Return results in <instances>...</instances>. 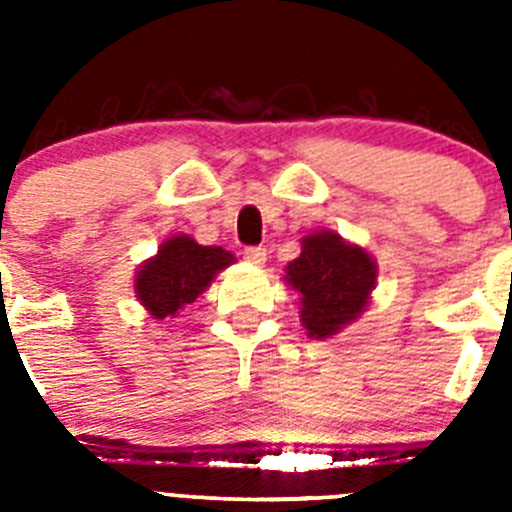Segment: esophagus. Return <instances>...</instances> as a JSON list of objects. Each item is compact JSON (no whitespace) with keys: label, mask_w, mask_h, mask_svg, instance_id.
Masks as SVG:
<instances>
[{"label":"esophagus","mask_w":512,"mask_h":512,"mask_svg":"<svg viewBox=\"0 0 512 512\" xmlns=\"http://www.w3.org/2000/svg\"><path fill=\"white\" fill-rule=\"evenodd\" d=\"M243 259L248 261V264H253V266H264L266 264V248H246V251H243Z\"/></svg>","instance_id":"esophagus-1"}]
</instances>
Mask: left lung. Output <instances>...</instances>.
Instances as JSON below:
<instances>
[{
  "instance_id": "obj_1",
  "label": "left lung",
  "mask_w": 512,
  "mask_h": 512,
  "mask_svg": "<svg viewBox=\"0 0 512 512\" xmlns=\"http://www.w3.org/2000/svg\"><path fill=\"white\" fill-rule=\"evenodd\" d=\"M300 256L284 269V282L300 295V323L315 341L356 323L377 287V261L336 230H315L300 241Z\"/></svg>"
}]
</instances>
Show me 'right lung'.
Instances as JSON below:
<instances>
[{
    "label": "right lung",
    "mask_w": 512,
    "mask_h": 512,
    "mask_svg": "<svg viewBox=\"0 0 512 512\" xmlns=\"http://www.w3.org/2000/svg\"><path fill=\"white\" fill-rule=\"evenodd\" d=\"M235 264V256L220 246H200L192 235H169L156 256L135 271V297L153 320L176 318V312L192 305L223 269Z\"/></svg>",
    "instance_id": "add662e5"
}]
</instances>
